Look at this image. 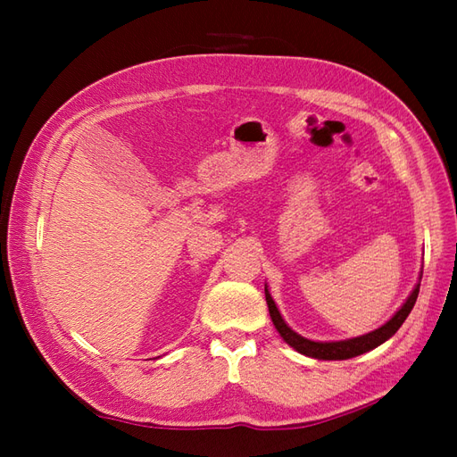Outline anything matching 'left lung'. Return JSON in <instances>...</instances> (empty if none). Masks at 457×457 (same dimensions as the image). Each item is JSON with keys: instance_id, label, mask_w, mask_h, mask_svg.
Listing matches in <instances>:
<instances>
[{"instance_id": "8db88e82", "label": "left lung", "mask_w": 457, "mask_h": 457, "mask_svg": "<svg viewBox=\"0 0 457 457\" xmlns=\"http://www.w3.org/2000/svg\"><path fill=\"white\" fill-rule=\"evenodd\" d=\"M421 274H423V270L420 272V280L416 286H413L411 294L406 297L403 307H400L383 326H379L373 331H368V334H364V336L341 339V341H312V339L299 336L297 331H294L286 324V320L282 318L278 307H276V303L269 292L267 284H265V297H267V305H269V312H270V320H272L276 331H278L280 337L289 345V347H294L297 353L305 354V356L318 358V361H347V358H354L358 354L373 351L376 347H379L381 343L391 339L396 334L398 328L404 324L408 314L411 312L413 305H416Z\"/></svg>"}]
</instances>
